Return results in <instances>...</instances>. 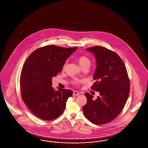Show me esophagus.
I'll return each instance as SVG.
<instances>
[{"label":"esophagus","instance_id":"obj_1","mask_svg":"<svg viewBox=\"0 0 148 148\" xmlns=\"http://www.w3.org/2000/svg\"><path fill=\"white\" fill-rule=\"evenodd\" d=\"M73 95L74 96L78 95H79V93L78 92H76V91H74V92H73Z\"/></svg>","mask_w":148,"mask_h":148}]
</instances>
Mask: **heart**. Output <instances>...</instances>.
Listing matches in <instances>:
<instances>
[{
	"label": "heart",
	"instance_id": "obj_1",
	"mask_svg": "<svg viewBox=\"0 0 148 148\" xmlns=\"http://www.w3.org/2000/svg\"><path fill=\"white\" fill-rule=\"evenodd\" d=\"M77 61L79 63L80 66L81 67L86 66V65H90V60L89 58L86 57L85 56H80L77 58ZM66 63L64 64V66H66ZM76 84H78V82H76Z\"/></svg>",
	"mask_w": 148,
	"mask_h": 148
}]
</instances>
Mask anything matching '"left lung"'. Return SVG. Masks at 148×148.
Returning <instances> with one entry per match:
<instances>
[{
	"mask_svg": "<svg viewBox=\"0 0 148 148\" xmlns=\"http://www.w3.org/2000/svg\"><path fill=\"white\" fill-rule=\"evenodd\" d=\"M86 50L93 53L97 68L91 88L100 93L95 100L86 93L87 102L82 109L86 117L96 125H103L114 120L121 113L130 92V80L124 63L111 50L94 46Z\"/></svg>",
	"mask_w": 148,
	"mask_h": 148,
	"instance_id": "1",
	"label": "left lung"
}]
</instances>
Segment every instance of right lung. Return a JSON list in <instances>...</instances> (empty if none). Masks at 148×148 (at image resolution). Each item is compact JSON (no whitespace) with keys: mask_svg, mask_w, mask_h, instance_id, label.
I'll list each match as a JSON object with an SVG mask.
<instances>
[{"mask_svg":"<svg viewBox=\"0 0 148 148\" xmlns=\"http://www.w3.org/2000/svg\"><path fill=\"white\" fill-rule=\"evenodd\" d=\"M77 48L45 46L33 51L24 63L20 77L22 98L37 117L51 121L64 110L73 91L55 90L51 79L61 72L66 60Z\"/></svg>","mask_w":148,"mask_h":148,"instance_id":"add662e5","label":"right lung"}]
</instances>
